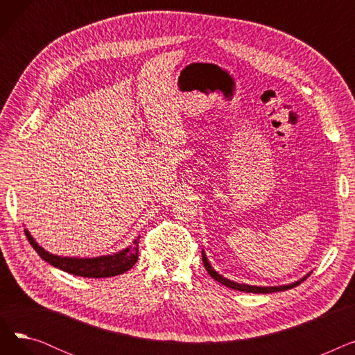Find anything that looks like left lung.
I'll return each mask as SVG.
<instances>
[{"mask_svg":"<svg viewBox=\"0 0 355 355\" xmlns=\"http://www.w3.org/2000/svg\"><path fill=\"white\" fill-rule=\"evenodd\" d=\"M202 263H204V268H206V270L209 272V275L213 277V279H216L217 282H220V284H223V285H226L227 288H232V289H236V291H241V292H252V293H272V292H281V291H286V289H291V288H295V286H297L300 285L302 281H300V282H295V284H292V285H286V286H250V285H241V284H236V282H233V281H229V279H226V277H223L221 275H218L211 266H210V263H209V260H207V257H206V254H204V252H202Z\"/></svg>","mask_w":355,"mask_h":355,"instance_id":"obj_1","label":"left lung"}]
</instances>
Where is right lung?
Listing matches in <instances>:
<instances>
[{
	"mask_svg": "<svg viewBox=\"0 0 355 355\" xmlns=\"http://www.w3.org/2000/svg\"><path fill=\"white\" fill-rule=\"evenodd\" d=\"M26 236L30 241L33 249L39 253V256L53 265L67 273L83 276V277H110L121 273H125L132 268L138 260V248H139V237L134 241V245L112 256H101L93 259H71V257H60L54 256L46 252L43 248L35 243L34 239L30 236L27 230Z\"/></svg>",
	"mask_w": 355,
	"mask_h": 355,
	"instance_id": "1",
	"label": "right lung"
}]
</instances>
